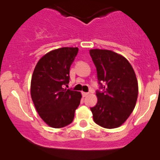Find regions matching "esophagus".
Wrapping results in <instances>:
<instances>
[{"label": "esophagus", "instance_id": "obj_1", "mask_svg": "<svg viewBox=\"0 0 160 160\" xmlns=\"http://www.w3.org/2000/svg\"><path fill=\"white\" fill-rule=\"evenodd\" d=\"M88 94H89L88 92H82V96H83V97H86V96H87Z\"/></svg>", "mask_w": 160, "mask_h": 160}]
</instances>
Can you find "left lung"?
<instances>
[{"mask_svg":"<svg viewBox=\"0 0 160 160\" xmlns=\"http://www.w3.org/2000/svg\"><path fill=\"white\" fill-rule=\"evenodd\" d=\"M99 83L104 92H96L98 101L91 108L93 119L105 128L120 127L133 112L137 101L138 81L129 61L120 54L106 49H90Z\"/></svg>","mask_w":160,"mask_h":160,"instance_id":"obj_1","label":"left lung"}]
</instances>
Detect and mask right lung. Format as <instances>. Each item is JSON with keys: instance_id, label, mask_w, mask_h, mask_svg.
Returning <instances> with one entry per match:
<instances>
[{"instance_id": "obj_1", "label": "right lung", "mask_w": 160, "mask_h": 160, "mask_svg": "<svg viewBox=\"0 0 160 160\" xmlns=\"http://www.w3.org/2000/svg\"><path fill=\"white\" fill-rule=\"evenodd\" d=\"M78 48L52 50L37 62L32 76L30 92L36 110L51 128H60L73 121L81 100L80 92L64 88L69 82L70 66Z\"/></svg>"}]
</instances>
